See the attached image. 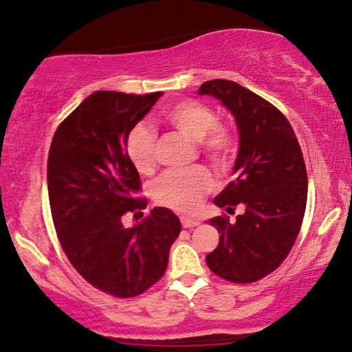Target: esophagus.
<instances>
[{
    "label": "esophagus",
    "instance_id": "esophagus-1",
    "mask_svg": "<svg viewBox=\"0 0 352 352\" xmlns=\"http://www.w3.org/2000/svg\"><path fill=\"white\" fill-rule=\"evenodd\" d=\"M196 225H199V220L182 217V227H184V228H193V227H196Z\"/></svg>",
    "mask_w": 352,
    "mask_h": 352
}]
</instances>
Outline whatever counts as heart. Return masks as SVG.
<instances>
[{
    "label": "heart",
    "instance_id": "b5f03b06",
    "mask_svg": "<svg viewBox=\"0 0 352 352\" xmlns=\"http://www.w3.org/2000/svg\"><path fill=\"white\" fill-rule=\"evenodd\" d=\"M164 120L196 143L198 153L217 167L227 170L235 157V138L212 107L198 101H180L164 112ZM125 153L140 173H151L156 166V135L146 124H137L125 138ZM215 188L209 168L193 167L185 172H167L154 182L151 195L159 206L177 212L191 214L199 209L203 198Z\"/></svg>",
    "mask_w": 352,
    "mask_h": 352
}]
</instances>
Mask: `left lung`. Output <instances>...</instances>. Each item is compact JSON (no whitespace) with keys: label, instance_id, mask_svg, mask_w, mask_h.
Instances as JSON below:
<instances>
[{"label":"left lung","instance_id":"1","mask_svg":"<svg viewBox=\"0 0 352 352\" xmlns=\"http://www.w3.org/2000/svg\"><path fill=\"white\" fill-rule=\"evenodd\" d=\"M198 95L214 96L235 117L240 146L233 166L236 179L214 204L245 212L230 222L214 217L219 245L206 256L215 275L233 283L264 278L285 261L296 241L306 212L307 172L292 125L282 112L232 80H209Z\"/></svg>","mask_w":352,"mask_h":352}]
</instances>
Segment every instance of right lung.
I'll use <instances>...</instances> for the list:
<instances>
[{
	"label": "right lung",
	"instance_id": "add662e5",
	"mask_svg": "<svg viewBox=\"0 0 352 352\" xmlns=\"http://www.w3.org/2000/svg\"><path fill=\"white\" fill-rule=\"evenodd\" d=\"M162 95L91 93L51 142L48 195L60 246L88 283L117 298L138 296L162 277L182 230L166 208H154L133 227L122 223L148 204L135 196L142 184L125 138Z\"/></svg>",
	"mask_w": 352,
	"mask_h": 352
}]
</instances>
